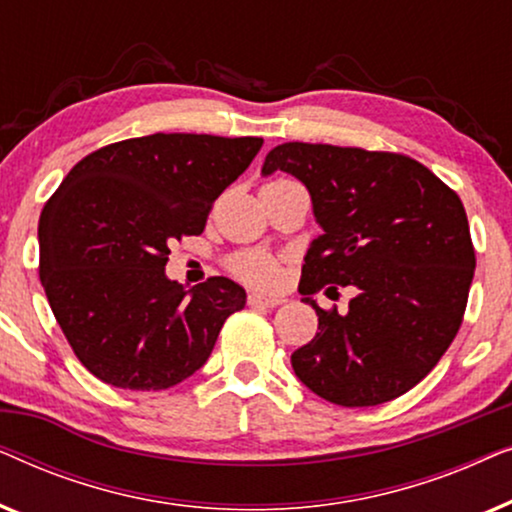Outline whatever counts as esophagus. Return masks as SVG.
I'll return each mask as SVG.
<instances>
[{
	"mask_svg": "<svg viewBox=\"0 0 512 512\" xmlns=\"http://www.w3.org/2000/svg\"><path fill=\"white\" fill-rule=\"evenodd\" d=\"M251 305H263V307H277L284 303L282 296H268V293H249Z\"/></svg>",
	"mask_w": 512,
	"mask_h": 512,
	"instance_id": "1",
	"label": "esophagus"
}]
</instances>
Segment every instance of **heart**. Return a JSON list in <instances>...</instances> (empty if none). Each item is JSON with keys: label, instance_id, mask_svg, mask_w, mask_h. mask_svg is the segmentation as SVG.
Returning a JSON list of instances; mask_svg holds the SVG:
<instances>
[{"label": "heart", "instance_id": "b5f03b06", "mask_svg": "<svg viewBox=\"0 0 512 512\" xmlns=\"http://www.w3.org/2000/svg\"><path fill=\"white\" fill-rule=\"evenodd\" d=\"M233 270L237 275L254 284H272L277 279V265L270 256L261 254V251H251V254H242L233 261Z\"/></svg>", "mask_w": 512, "mask_h": 512}]
</instances>
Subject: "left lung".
<instances>
[{
	"label": "left lung",
	"mask_w": 512,
	"mask_h": 512,
	"mask_svg": "<svg viewBox=\"0 0 512 512\" xmlns=\"http://www.w3.org/2000/svg\"><path fill=\"white\" fill-rule=\"evenodd\" d=\"M277 170L303 181L321 228L298 286L319 317L291 354L298 380L345 408L394 401L431 373L464 319L475 251L459 195L417 160L352 146L279 144L263 177ZM324 285L355 286L345 315L311 298Z\"/></svg>",
	"instance_id": "obj_1"
}]
</instances>
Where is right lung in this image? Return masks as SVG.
I'll use <instances>...</instances> for the list:
<instances>
[{
    "label": "right lung",
    "mask_w": 512,
    "mask_h": 512,
    "mask_svg": "<svg viewBox=\"0 0 512 512\" xmlns=\"http://www.w3.org/2000/svg\"><path fill=\"white\" fill-rule=\"evenodd\" d=\"M261 137L156 132L79 160L39 219V277L74 354L132 391L170 389L205 366L247 293L228 277L193 289L165 275L170 242L205 230L214 200Z\"/></svg>",
    "instance_id": "right-lung-1"
}]
</instances>
